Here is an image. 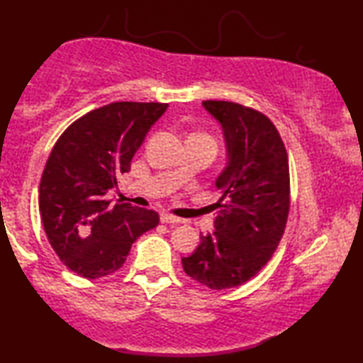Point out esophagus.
<instances>
[{
	"instance_id": "34e87169",
	"label": "esophagus",
	"mask_w": 363,
	"mask_h": 363,
	"mask_svg": "<svg viewBox=\"0 0 363 363\" xmlns=\"http://www.w3.org/2000/svg\"><path fill=\"white\" fill-rule=\"evenodd\" d=\"M160 221L167 223V225H177V223H182V218H177L173 215H168V213H162Z\"/></svg>"
}]
</instances>
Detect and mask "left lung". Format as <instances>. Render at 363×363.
Returning a JSON list of instances; mask_svg holds the SVG:
<instances>
[{
  "mask_svg": "<svg viewBox=\"0 0 363 363\" xmlns=\"http://www.w3.org/2000/svg\"><path fill=\"white\" fill-rule=\"evenodd\" d=\"M203 107L221 123L228 163L216 178L223 195L215 231L200 236L183 269L210 289L245 284L274 255L291 206L289 160L284 142L264 113L228 101Z\"/></svg>",
  "mask_w": 363,
  "mask_h": 363,
  "instance_id": "8db88e82",
  "label": "left lung"
}]
</instances>
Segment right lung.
<instances>
[{
  "instance_id": "obj_1",
  "label": "right lung",
  "mask_w": 363,
  "mask_h": 363,
  "mask_svg": "<svg viewBox=\"0 0 363 363\" xmlns=\"http://www.w3.org/2000/svg\"><path fill=\"white\" fill-rule=\"evenodd\" d=\"M160 102H112L87 112L57 138L39 185L44 231L64 264L86 279L123 266L158 213L130 203L111 205L107 191L130 170L147 132L167 111Z\"/></svg>"
}]
</instances>
